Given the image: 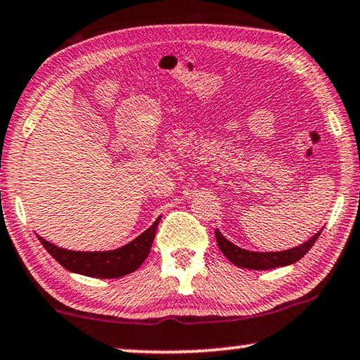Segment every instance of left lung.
<instances>
[{"label":"left lung","instance_id":"obj_1","mask_svg":"<svg viewBox=\"0 0 360 360\" xmlns=\"http://www.w3.org/2000/svg\"><path fill=\"white\" fill-rule=\"evenodd\" d=\"M320 233L321 231L312 236L307 243L300 244L299 248H292L283 252H250L240 249L238 245H234L231 240L224 238L218 229H214V238H217L218 248L223 252V255L226 257L229 262H233L236 266L249 268V270H270V268L291 265L294 262L302 259V257L310 250V248L315 244V240L319 239Z\"/></svg>","mask_w":360,"mask_h":360}]
</instances>
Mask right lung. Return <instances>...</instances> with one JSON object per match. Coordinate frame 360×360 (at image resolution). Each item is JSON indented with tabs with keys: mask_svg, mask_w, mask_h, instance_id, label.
<instances>
[{
	"mask_svg": "<svg viewBox=\"0 0 360 360\" xmlns=\"http://www.w3.org/2000/svg\"><path fill=\"white\" fill-rule=\"evenodd\" d=\"M162 217H158L147 231L126 244L124 248L106 250V252H77L66 250L58 245L48 243L39 236V240L43 244L53 259L61 264L68 271L79 273V275L92 278H121L129 273L136 271L147 259L150 249H152L155 233H157L158 223Z\"/></svg>",
	"mask_w": 360,
	"mask_h": 360,
	"instance_id": "obj_1",
	"label": "right lung"
}]
</instances>
